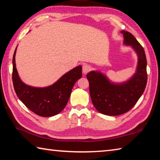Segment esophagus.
<instances>
[{
	"instance_id": "esophagus-1",
	"label": "esophagus",
	"mask_w": 160,
	"mask_h": 160,
	"mask_svg": "<svg viewBox=\"0 0 160 160\" xmlns=\"http://www.w3.org/2000/svg\"><path fill=\"white\" fill-rule=\"evenodd\" d=\"M91 66H90V65L88 64H85L84 65L83 67H82V72L84 74H87L88 72H89L91 70Z\"/></svg>"
}]
</instances>
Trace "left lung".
<instances>
[{"instance_id": "obj_1", "label": "left lung", "mask_w": 160, "mask_h": 160, "mask_svg": "<svg viewBox=\"0 0 160 160\" xmlns=\"http://www.w3.org/2000/svg\"><path fill=\"white\" fill-rule=\"evenodd\" d=\"M121 32L123 35V44L131 46L138 55L135 74L121 83L112 82L97 70H92L87 75L94 107L99 112L108 116L121 115L131 110L147 85V60L144 48L130 32L124 30Z\"/></svg>"}]
</instances>
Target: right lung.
Masks as SVG:
<instances>
[{"instance_id": "add662e5", "label": "right lung", "mask_w": 160, "mask_h": 160, "mask_svg": "<svg viewBox=\"0 0 160 160\" xmlns=\"http://www.w3.org/2000/svg\"><path fill=\"white\" fill-rule=\"evenodd\" d=\"M16 47L12 58V82L18 98L28 109L36 114L50 117L62 112L66 106L72 89L82 77V66L70 70L54 82L45 88L26 85L19 77L15 64Z\"/></svg>"}]
</instances>
